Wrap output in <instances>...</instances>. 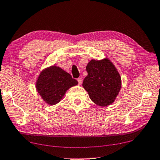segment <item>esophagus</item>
<instances>
[{
  "mask_svg": "<svg viewBox=\"0 0 160 160\" xmlns=\"http://www.w3.org/2000/svg\"><path fill=\"white\" fill-rule=\"evenodd\" d=\"M77 81H78V84H82V82H83V79H82V78H78Z\"/></svg>",
  "mask_w": 160,
  "mask_h": 160,
  "instance_id": "34e87169",
  "label": "esophagus"
}]
</instances>
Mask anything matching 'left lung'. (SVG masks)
Instances as JSON below:
<instances>
[{"mask_svg":"<svg viewBox=\"0 0 160 160\" xmlns=\"http://www.w3.org/2000/svg\"><path fill=\"white\" fill-rule=\"evenodd\" d=\"M88 75L83 79V87L89 98L101 107L114 102L122 87L121 77L109 58L91 60L86 67Z\"/></svg>","mask_w":160,"mask_h":160,"instance_id":"obj_1","label":"left lung"}]
</instances>
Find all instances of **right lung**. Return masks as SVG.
Instances as JSON below:
<instances>
[{
  "instance_id": "obj_1",
  "label": "right lung",
  "mask_w": 160,
  "mask_h": 160,
  "mask_svg": "<svg viewBox=\"0 0 160 160\" xmlns=\"http://www.w3.org/2000/svg\"><path fill=\"white\" fill-rule=\"evenodd\" d=\"M78 84L69 73L56 66L43 69L36 83V90L44 102L54 105L62 99L68 88Z\"/></svg>"
}]
</instances>
